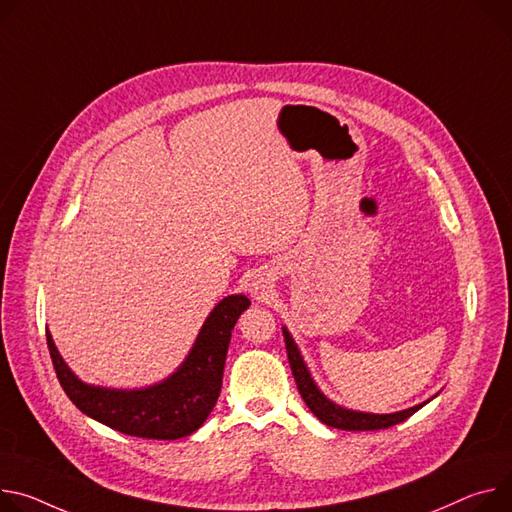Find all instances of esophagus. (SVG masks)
<instances>
[{
    "instance_id": "obj_1",
    "label": "esophagus",
    "mask_w": 512,
    "mask_h": 512,
    "mask_svg": "<svg viewBox=\"0 0 512 512\" xmlns=\"http://www.w3.org/2000/svg\"><path fill=\"white\" fill-rule=\"evenodd\" d=\"M267 288H269V282L265 280L263 275H255L253 280H251V286H249L251 294H253L257 300H261V298L267 296Z\"/></svg>"
}]
</instances>
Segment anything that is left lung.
Returning a JSON list of instances; mask_svg holds the SVG:
<instances>
[{
  "label": "left lung",
  "mask_w": 512,
  "mask_h": 512,
  "mask_svg": "<svg viewBox=\"0 0 512 512\" xmlns=\"http://www.w3.org/2000/svg\"><path fill=\"white\" fill-rule=\"evenodd\" d=\"M284 341H286V351H288V361L292 367V374L298 386L300 396L304 398L306 406L314 412V416L318 421H322L324 425L341 429V431H378V429H388L394 427L402 421H406L408 416H412L418 408H423L427 402L416 404L412 408L400 410V412H392V414H371V412H357V410H349L343 408L339 404H335L333 400H329L324 396L318 386L314 384L310 371L298 351V345L294 343L292 335L288 333V329L284 327Z\"/></svg>",
  "instance_id": "obj_1"
}]
</instances>
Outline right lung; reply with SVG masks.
<instances>
[{"label":"right lung","instance_id":"obj_1","mask_svg":"<svg viewBox=\"0 0 512 512\" xmlns=\"http://www.w3.org/2000/svg\"><path fill=\"white\" fill-rule=\"evenodd\" d=\"M249 306L251 302L243 294L220 300L175 374L141 390L83 384L59 355L49 331L46 345L65 394L83 414L130 437L173 441L198 431L212 412L222 388L232 329Z\"/></svg>","mask_w":512,"mask_h":512}]
</instances>
